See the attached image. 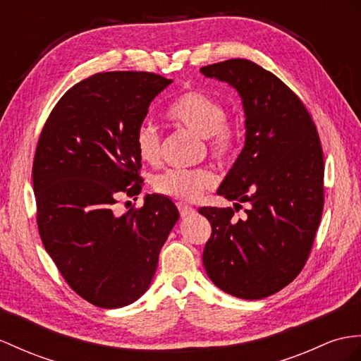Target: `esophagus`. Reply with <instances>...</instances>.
<instances>
[{"label":"esophagus","instance_id":"esophagus-1","mask_svg":"<svg viewBox=\"0 0 361 361\" xmlns=\"http://www.w3.org/2000/svg\"><path fill=\"white\" fill-rule=\"evenodd\" d=\"M178 208H179L180 217H188V216H192L196 213V209L192 208L191 205H187V204H178Z\"/></svg>","mask_w":361,"mask_h":361}]
</instances>
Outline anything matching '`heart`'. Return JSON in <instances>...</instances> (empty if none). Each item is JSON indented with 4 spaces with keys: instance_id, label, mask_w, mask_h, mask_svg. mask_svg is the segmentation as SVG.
Listing matches in <instances>:
<instances>
[{
    "instance_id": "heart-1",
    "label": "heart",
    "mask_w": 361,
    "mask_h": 361,
    "mask_svg": "<svg viewBox=\"0 0 361 361\" xmlns=\"http://www.w3.org/2000/svg\"><path fill=\"white\" fill-rule=\"evenodd\" d=\"M225 114V105L202 89L185 90L166 109V118L174 124L205 137L211 156L222 164L233 159L240 142L239 122ZM135 147L144 162H157L161 156V133L157 127L148 121L142 122L136 130ZM214 185L216 176L205 169H170L152 179V187L157 195L182 202L196 200L202 192Z\"/></svg>"
}]
</instances>
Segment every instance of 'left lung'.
Here are the masks:
<instances>
[{"mask_svg":"<svg viewBox=\"0 0 361 361\" xmlns=\"http://www.w3.org/2000/svg\"><path fill=\"white\" fill-rule=\"evenodd\" d=\"M200 72L239 92L245 147L217 195L234 208H199L211 224L204 267L217 288L245 300L276 294L310 257L323 211L320 137L302 99L250 59H228ZM248 203L243 218L233 213Z\"/></svg>","mask_w":361,"mask_h":361,"instance_id":"obj_1","label":"left lung"}]
</instances>
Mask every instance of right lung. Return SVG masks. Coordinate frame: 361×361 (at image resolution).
Returning <instances> with one entry per match:
<instances>
[{
    "label": "right lung",
    "instance_id": "add662e5",
    "mask_svg": "<svg viewBox=\"0 0 361 361\" xmlns=\"http://www.w3.org/2000/svg\"><path fill=\"white\" fill-rule=\"evenodd\" d=\"M171 82L150 72L92 75L56 102L38 139L32 178L44 248L68 286L105 310L147 291L179 219L173 200L161 195L113 213L121 195L142 190L135 135Z\"/></svg>",
    "mask_w": 361,
    "mask_h": 361
}]
</instances>
